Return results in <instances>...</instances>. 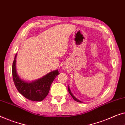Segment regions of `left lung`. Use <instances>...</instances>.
Segmentation results:
<instances>
[{
    "label": "left lung",
    "mask_w": 125,
    "mask_h": 125,
    "mask_svg": "<svg viewBox=\"0 0 125 125\" xmlns=\"http://www.w3.org/2000/svg\"><path fill=\"white\" fill-rule=\"evenodd\" d=\"M68 92H69V93H70V94H71V95L72 97V98L74 99V100L76 101H77V102H82L81 101H80L79 100H78V99H77L76 98V97H75L74 95H73V94H72V93L71 92V90H70V88H69V85H68Z\"/></svg>",
    "instance_id": "1"
}]
</instances>
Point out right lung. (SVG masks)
Listing matches in <instances>:
<instances>
[{
    "label": "right lung",
    "instance_id": "add662e5",
    "mask_svg": "<svg viewBox=\"0 0 125 125\" xmlns=\"http://www.w3.org/2000/svg\"><path fill=\"white\" fill-rule=\"evenodd\" d=\"M15 56L12 64V76L15 85L18 92L25 98L33 101H42L47 96L51 85L60 73L58 69L52 71L42 78L32 81H26L18 76L16 69V59Z\"/></svg>",
    "mask_w": 125,
    "mask_h": 125
}]
</instances>
